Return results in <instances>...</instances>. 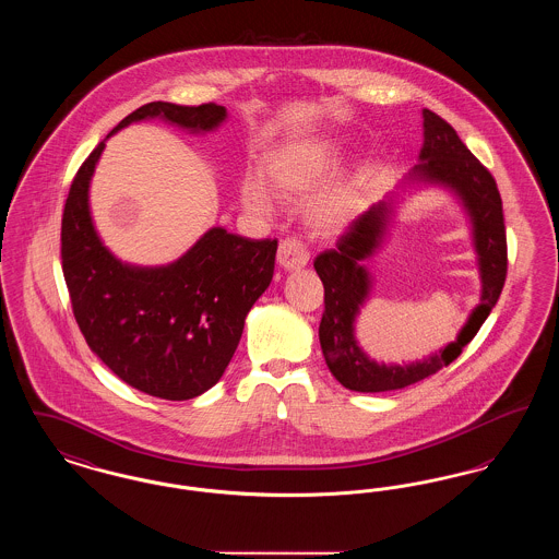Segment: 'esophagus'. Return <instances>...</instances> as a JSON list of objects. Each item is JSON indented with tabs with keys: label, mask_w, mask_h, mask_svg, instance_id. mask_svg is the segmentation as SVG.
<instances>
[{
	"label": "esophagus",
	"mask_w": 559,
	"mask_h": 559,
	"mask_svg": "<svg viewBox=\"0 0 559 559\" xmlns=\"http://www.w3.org/2000/svg\"><path fill=\"white\" fill-rule=\"evenodd\" d=\"M308 260H310V251L304 240L297 237H285L281 240L276 251V262L285 270H299L308 264Z\"/></svg>",
	"instance_id": "34e87169"
}]
</instances>
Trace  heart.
<instances>
[{
	"instance_id": "heart-1",
	"label": "heart",
	"mask_w": 559,
	"mask_h": 559,
	"mask_svg": "<svg viewBox=\"0 0 559 559\" xmlns=\"http://www.w3.org/2000/svg\"><path fill=\"white\" fill-rule=\"evenodd\" d=\"M337 151L329 140H310L274 151L266 163L267 182L281 199H299L308 194L335 167ZM358 199L356 182L342 180L329 188L312 205V222L320 230H337L346 224ZM240 201L247 210L267 213L272 197L258 178L240 182Z\"/></svg>"
}]
</instances>
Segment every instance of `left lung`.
<instances>
[{
  "mask_svg": "<svg viewBox=\"0 0 559 559\" xmlns=\"http://www.w3.org/2000/svg\"><path fill=\"white\" fill-rule=\"evenodd\" d=\"M424 148L421 165L415 167L421 178L451 187L469 210L481 272V304L452 342L424 362L385 367L365 356L354 340V319L369 293L367 270L360 266L369 258L385 230L390 205L379 203L358 215L346 233L317 255L314 267L324 287V312L319 337L326 367L335 379L354 392H388L413 385L429 374L449 367L467 346L490 310L499 301L507 278V237L503 201L492 174L463 144L449 121L424 108Z\"/></svg>",
  "mask_w": 559,
  "mask_h": 559,
  "instance_id": "8db88e82",
  "label": "left lung"
}]
</instances>
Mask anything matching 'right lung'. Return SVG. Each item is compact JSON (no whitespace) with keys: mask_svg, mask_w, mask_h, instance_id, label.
Returning a JSON list of instances; mask_svg holds the SVG:
<instances>
[{"mask_svg":"<svg viewBox=\"0 0 559 559\" xmlns=\"http://www.w3.org/2000/svg\"><path fill=\"white\" fill-rule=\"evenodd\" d=\"M146 117L207 132L224 121L226 108L148 103L112 132ZM103 148L105 142L81 163L62 213L60 258L73 317L87 346L119 379L157 399H194L226 371L247 312L272 281L278 242L212 228L171 266L121 264L103 247L87 210Z\"/></svg>","mask_w":559,"mask_h":559,"instance_id":"right-lung-1","label":"right lung"}]
</instances>
